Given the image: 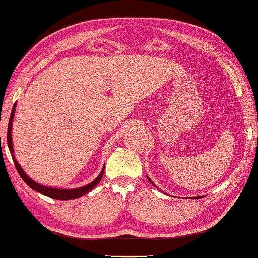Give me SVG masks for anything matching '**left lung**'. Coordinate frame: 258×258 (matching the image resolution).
I'll use <instances>...</instances> for the list:
<instances>
[{"label": "left lung", "instance_id": "left-lung-1", "mask_svg": "<svg viewBox=\"0 0 258 258\" xmlns=\"http://www.w3.org/2000/svg\"><path fill=\"white\" fill-rule=\"evenodd\" d=\"M147 179H148V180L151 182V183H153V185L155 186V183L153 182V180H151V179L148 177V175H147ZM201 198H203V196H193V198H191V199H201Z\"/></svg>", "mask_w": 258, "mask_h": 258}]
</instances>
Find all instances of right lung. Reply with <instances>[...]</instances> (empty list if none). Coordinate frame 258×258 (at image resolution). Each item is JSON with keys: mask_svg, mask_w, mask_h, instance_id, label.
Here are the masks:
<instances>
[{"mask_svg": "<svg viewBox=\"0 0 258 258\" xmlns=\"http://www.w3.org/2000/svg\"><path fill=\"white\" fill-rule=\"evenodd\" d=\"M15 111H16V103L12 108V111L10 114V120H9V125H8V133H7V141H8V147H9L12 161L15 163L16 169H17L18 173L20 175V178L23 179L24 181L26 182V185L28 187H31L32 189L38 191V193H41L46 196H49L51 199H56V200H72V199H78L80 196H83L85 194H87L91 191L93 188H95V186L101 181L102 177H103V172H104V166L102 171L100 172V174L97 175V178L94 179V180L88 183V185L79 187V188H72V189H67V188H55V187H48V186H43L41 183H38L36 181H34L33 179H31L28 175L25 173V171L22 169V166L19 165V163L16 161L15 154H14V145H12V122H14V117H15Z\"/></svg>", "mask_w": 258, "mask_h": 258, "instance_id": "add662e5", "label": "right lung"}]
</instances>
